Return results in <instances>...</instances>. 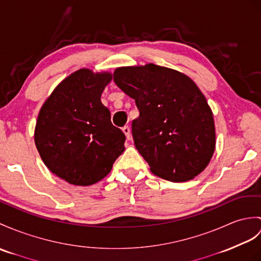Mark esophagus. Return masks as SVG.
Segmentation results:
<instances>
[{"label": "esophagus", "instance_id": "34e87169", "mask_svg": "<svg viewBox=\"0 0 261 261\" xmlns=\"http://www.w3.org/2000/svg\"><path fill=\"white\" fill-rule=\"evenodd\" d=\"M122 131H123V133L125 135L126 140H130V138H131V130H130L129 126H128V125H124L123 128H122Z\"/></svg>", "mask_w": 261, "mask_h": 261}]
</instances>
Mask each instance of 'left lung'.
Instances as JSON below:
<instances>
[{
    "label": "left lung",
    "instance_id": "obj_1",
    "mask_svg": "<svg viewBox=\"0 0 261 261\" xmlns=\"http://www.w3.org/2000/svg\"><path fill=\"white\" fill-rule=\"evenodd\" d=\"M117 86L135 99L136 148L150 170L172 182L191 180L208 166L216 148L213 111L189 76L153 63L123 66Z\"/></svg>",
    "mask_w": 261,
    "mask_h": 261
}]
</instances>
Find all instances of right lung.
<instances>
[{"instance_id": "1", "label": "right lung", "mask_w": 261, "mask_h": 261, "mask_svg": "<svg viewBox=\"0 0 261 261\" xmlns=\"http://www.w3.org/2000/svg\"><path fill=\"white\" fill-rule=\"evenodd\" d=\"M111 79L109 72L77 70L53 90L40 110L36 149L48 170L71 185L96 184L124 151V133L111 123V113L101 102Z\"/></svg>"}]
</instances>
